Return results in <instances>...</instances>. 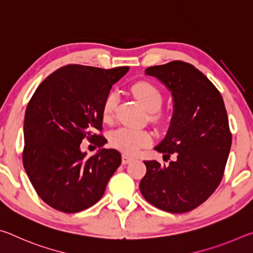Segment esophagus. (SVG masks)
I'll list each match as a JSON object with an SVG mask.
<instances>
[{"label": "esophagus", "mask_w": 253, "mask_h": 253, "mask_svg": "<svg viewBox=\"0 0 253 253\" xmlns=\"http://www.w3.org/2000/svg\"><path fill=\"white\" fill-rule=\"evenodd\" d=\"M132 160H134V157H131L129 155H125V154H124V155L122 156V163H123V164H128V163H130Z\"/></svg>", "instance_id": "34e87169"}]
</instances>
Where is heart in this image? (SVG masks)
<instances>
[{
	"label": "heart",
	"mask_w": 253,
	"mask_h": 253,
	"mask_svg": "<svg viewBox=\"0 0 253 253\" xmlns=\"http://www.w3.org/2000/svg\"><path fill=\"white\" fill-rule=\"evenodd\" d=\"M131 91L149 113H156L161 109L163 105V95L160 89L154 84L140 81L132 85ZM117 104V93L115 91H109L107 93L101 105V118L105 123L113 122ZM109 140L110 144L119 151L126 154H135L138 152L139 148L151 144L152 136L145 129L123 126L110 131Z\"/></svg>",
	"instance_id": "heart-1"
}]
</instances>
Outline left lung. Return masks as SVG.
I'll return each instance as SVG.
<instances>
[{
  "mask_svg": "<svg viewBox=\"0 0 253 253\" xmlns=\"http://www.w3.org/2000/svg\"><path fill=\"white\" fill-rule=\"evenodd\" d=\"M172 93L173 116L162 142L154 147L169 165L145 161L140 193L154 207L170 213L198 208L212 195L223 177L231 142L229 119L221 93L190 63L172 61L149 67Z\"/></svg>",
  "mask_w": 253,
  "mask_h": 253,
  "instance_id": "1",
  "label": "left lung"
}]
</instances>
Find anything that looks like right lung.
<instances>
[{"label": "right lung", "mask_w": 253, "mask_h": 253, "mask_svg": "<svg viewBox=\"0 0 253 253\" xmlns=\"http://www.w3.org/2000/svg\"><path fill=\"white\" fill-rule=\"evenodd\" d=\"M129 67L100 69L69 65L51 74L30 100L23 123V166L38 195L58 211L76 213L92 207L122 163L116 149L100 148L87 157L84 137L98 147L101 105Z\"/></svg>", "instance_id": "1"}]
</instances>
